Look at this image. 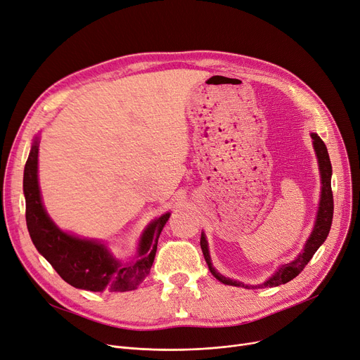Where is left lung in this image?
<instances>
[{"instance_id": "left-lung-1", "label": "left lung", "mask_w": 360, "mask_h": 360, "mask_svg": "<svg viewBox=\"0 0 360 360\" xmlns=\"http://www.w3.org/2000/svg\"><path fill=\"white\" fill-rule=\"evenodd\" d=\"M311 137L314 140V150H315L316 158H318L321 184H323V186H321V198H319V207H318L316 220L314 224V231L311 232V236L305 243L304 251H302L292 262L285 264V266L277 269V271L270 278L261 283V285H255V286L243 285L242 281L224 277L214 270L210 254H209V245H207L205 235L201 233L200 245H201V251H202L207 266H209L212 274L219 281L224 283V285L245 288V289H264V288H276L280 285H285V283L293 280L302 270L305 269V266L311 261V258L314 257L316 250L327 239L330 228H331V221H333V212H334V201H333V191H331V172L333 170H331V162H330V156H328V151H327L324 141L319 139V136L314 134V132L311 134Z\"/></svg>"}]
</instances>
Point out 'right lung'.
Instances as JSON below:
<instances>
[{
  "label": "right lung",
  "instance_id": "add662e5",
  "mask_svg": "<svg viewBox=\"0 0 360 360\" xmlns=\"http://www.w3.org/2000/svg\"><path fill=\"white\" fill-rule=\"evenodd\" d=\"M39 137L33 140L25 166L23 193L26 198L27 231L36 250L42 254L68 285L90 292L134 290L153 266L158 239L170 213L151 221L141 235L137 257L122 264L102 242L82 239L63 232L48 216L37 182Z\"/></svg>",
  "mask_w": 360,
  "mask_h": 360
}]
</instances>
